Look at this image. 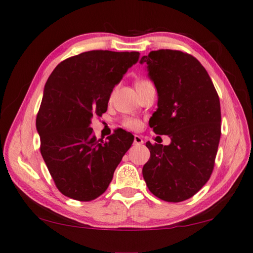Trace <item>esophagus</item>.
I'll return each instance as SVG.
<instances>
[{
  "label": "esophagus",
  "instance_id": "esophagus-1",
  "mask_svg": "<svg viewBox=\"0 0 253 253\" xmlns=\"http://www.w3.org/2000/svg\"><path fill=\"white\" fill-rule=\"evenodd\" d=\"M133 143H134L135 145H141V144H143V139H142L141 135L134 134V137H133Z\"/></svg>",
  "mask_w": 253,
  "mask_h": 253
}]
</instances>
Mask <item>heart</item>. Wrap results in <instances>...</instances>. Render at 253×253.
<instances>
[{
  "instance_id": "b5f03b06",
  "label": "heart",
  "mask_w": 253,
  "mask_h": 253,
  "mask_svg": "<svg viewBox=\"0 0 253 253\" xmlns=\"http://www.w3.org/2000/svg\"><path fill=\"white\" fill-rule=\"evenodd\" d=\"M124 125L126 128L131 129V130H137L141 127V122L133 119H127L124 121Z\"/></svg>"
}]
</instances>
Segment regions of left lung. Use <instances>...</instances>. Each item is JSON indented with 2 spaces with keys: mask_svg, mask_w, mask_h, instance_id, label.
Segmentation results:
<instances>
[{
  "mask_svg": "<svg viewBox=\"0 0 253 253\" xmlns=\"http://www.w3.org/2000/svg\"><path fill=\"white\" fill-rule=\"evenodd\" d=\"M158 95L150 119L169 145L146 142L151 157L142 174L148 189L167 202L194 196L210 179L221 134V111L215 86L201 63L177 50L151 51L141 57Z\"/></svg>",
  "mask_w": 253,
  "mask_h": 253,
  "instance_id": "left-lung-1",
  "label": "left lung"
}]
</instances>
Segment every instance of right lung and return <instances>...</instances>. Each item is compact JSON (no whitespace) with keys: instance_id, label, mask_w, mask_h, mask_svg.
I'll return each instance as SVG.
<instances>
[{"instance_id":"obj_1","label":"right lung","mask_w":253,"mask_h":253,"mask_svg":"<svg viewBox=\"0 0 253 253\" xmlns=\"http://www.w3.org/2000/svg\"><path fill=\"white\" fill-rule=\"evenodd\" d=\"M139 55L87 51L60 63L48 78L36 129L42 156L64 196L78 201L101 196L131 146L133 135L123 129L97 141L90 123L107 111L114 86Z\"/></svg>"}]
</instances>
